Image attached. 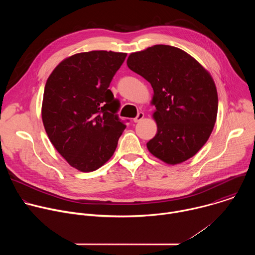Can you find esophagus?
<instances>
[{
    "mask_svg": "<svg viewBox=\"0 0 255 255\" xmlns=\"http://www.w3.org/2000/svg\"><path fill=\"white\" fill-rule=\"evenodd\" d=\"M143 117H144V114H143L142 112H140V113H138V115L133 119V121H134L135 123H138V122H140V121L143 119Z\"/></svg>",
    "mask_w": 255,
    "mask_h": 255,
    "instance_id": "34e87169",
    "label": "esophagus"
}]
</instances>
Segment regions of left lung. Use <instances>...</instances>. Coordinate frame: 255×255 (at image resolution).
Here are the masks:
<instances>
[{
    "instance_id": "8db88e82",
    "label": "left lung",
    "mask_w": 255,
    "mask_h": 255,
    "mask_svg": "<svg viewBox=\"0 0 255 255\" xmlns=\"http://www.w3.org/2000/svg\"><path fill=\"white\" fill-rule=\"evenodd\" d=\"M127 65L153 89L157 133L146 144L149 152L171 165L193 157L217 118L218 94L210 72L186 51L162 44L131 53Z\"/></svg>"
}]
</instances>
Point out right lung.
<instances>
[{"label": "right lung", "instance_id": "add662e5", "mask_svg": "<svg viewBox=\"0 0 255 255\" xmlns=\"http://www.w3.org/2000/svg\"><path fill=\"white\" fill-rule=\"evenodd\" d=\"M127 53L81 52L63 59L47 79L41 115L58 153L83 172L100 168L114 154L126 128L119 101L109 86Z\"/></svg>", "mask_w": 255, "mask_h": 255}]
</instances>
